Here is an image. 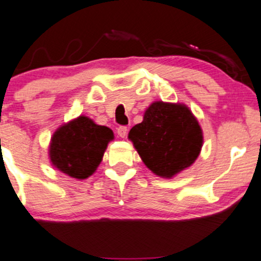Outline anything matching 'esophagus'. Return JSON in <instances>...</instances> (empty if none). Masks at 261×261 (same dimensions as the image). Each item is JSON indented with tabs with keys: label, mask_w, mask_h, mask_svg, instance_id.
Segmentation results:
<instances>
[{
	"label": "esophagus",
	"mask_w": 261,
	"mask_h": 261,
	"mask_svg": "<svg viewBox=\"0 0 261 261\" xmlns=\"http://www.w3.org/2000/svg\"><path fill=\"white\" fill-rule=\"evenodd\" d=\"M117 133L121 138H125V137H126V135H127V127L124 126V125H121V126L117 128Z\"/></svg>",
	"instance_id": "esophagus-1"
}]
</instances>
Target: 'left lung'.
Masks as SVG:
<instances>
[{"label": "left lung", "mask_w": 261, "mask_h": 261, "mask_svg": "<svg viewBox=\"0 0 261 261\" xmlns=\"http://www.w3.org/2000/svg\"><path fill=\"white\" fill-rule=\"evenodd\" d=\"M146 166L171 178L189 167L202 147V130L184 105L158 101L146 111L143 121L128 133Z\"/></svg>", "instance_id": "obj_1"}]
</instances>
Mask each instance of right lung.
Masks as SVG:
<instances>
[{
	"instance_id": "right-lung-1",
	"label": "right lung",
	"mask_w": 261,
	"mask_h": 261,
	"mask_svg": "<svg viewBox=\"0 0 261 261\" xmlns=\"http://www.w3.org/2000/svg\"><path fill=\"white\" fill-rule=\"evenodd\" d=\"M113 137L110 127L78 117L53 135L49 147L51 164L67 176L85 179L97 169Z\"/></svg>"
}]
</instances>
